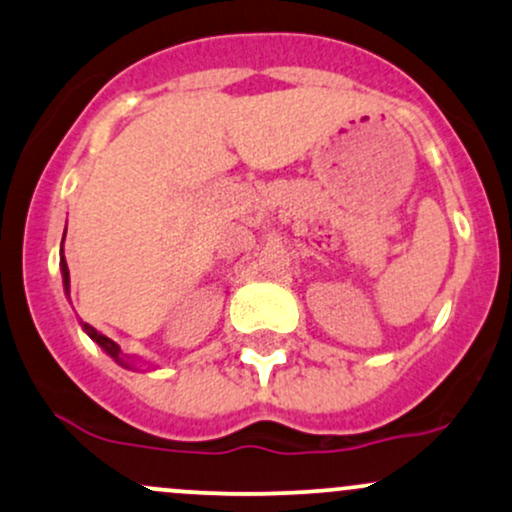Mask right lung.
Segmentation results:
<instances>
[{
	"label": "right lung",
	"instance_id": "obj_1",
	"mask_svg": "<svg viewBox=\"0 0 512 512\" xmlns=\"http://www.w3.org/2000/svg\"><path fill=\"white\" fill-rule=\"evenodd\" d=\"M63 240H65V235H63ZM60 272H63V286H65V294H70V269H67V262H65L63 250H60ZM82 330H84V333L89 335V338H92L94 342H97V345L101 347V350H104L106 355H109L111 359H114L116 364H121L123 369H136V364H133V362H136V359H131L128 355H123L121 347L116 345L114 340L106 338V335L97 333V330H94L92 325H89V323H82Z\"/></svg>",
	"mask_w": 512,
	"mask_h": 512
}]
</instances>
